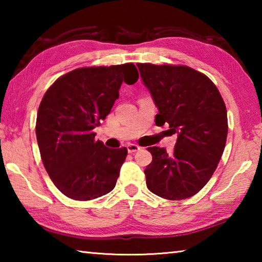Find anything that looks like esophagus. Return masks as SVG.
Wrapping results in <instances>:
<instances>
[{
	"label": "esophagus",
	"instance_id": "34e87169",
	"mask_svg": "<svg viewBox=\"0 0 262 262\" xmlns=\"http://www.w3.org/2000/svg\"><path fill=\"white\" fill-rule=\"evenodd\" d=\"M140 149L141 148L137 144H128L127 145V150H128V152H129V154L135 152V151H139Z\"/></svg>",
	"mask_w": 262,
	"mask_h": 262
}]
</instances>
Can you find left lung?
I'll return each instance as SVG.
<instances>
[{"label":"left lung","mask_w":262,"mask_h":262,"mask_svg":"<svg viewBox=\"0 0 262 262\" xmlns=\"http://www.w3.org/2000/svg\"><path fill=\"white\" fill-rule=\"evenodd\" d=\"M158 108L156 125L167 122L178 135L172 154L150 147L147 187L166 200L193 196L209 181L224 151L228 115L219 89L187 66L137 63Z\"/></svg>","instance_id":"left-lung-1"}]
</instances>
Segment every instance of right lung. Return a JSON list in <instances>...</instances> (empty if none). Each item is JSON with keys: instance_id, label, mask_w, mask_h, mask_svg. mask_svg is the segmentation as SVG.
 Instances as JSON below:
<instances>
[{"instance_id": "1", "label": "right lung", "mask_w": 262, "mask_h": 262, "mask_svg": "<svg viewBox=\"0 0 262 262\" xmlns=\"http://www.w3.org/2000/svg\"><path fill=\"white\" fill-rule=\"evenodd\" d=\"M137 79L133 63L84 67L57 78L46 91L35 134L43 166L66 196L89 201L115 187L127 148L105 147L94 129L111 112L122 82L130 85Z\"/></svg>"}]
</instances>
